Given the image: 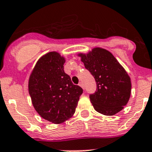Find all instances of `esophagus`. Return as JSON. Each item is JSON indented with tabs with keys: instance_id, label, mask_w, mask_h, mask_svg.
Segmentation results:
<instances>
[{
	"instance_id": "34e87169",
	"label": "esophagus",
	"mask_w": 152,
	"mask_h": 152,
	"mask_svg": "<svg viewBox=\"0 0 152 152\" xmlns=\"http://www.w3.org/2000/svg\"><path fill=\"white\" fill-rule=\"evenodd\" d=\"M79 86H80V87H82V88H83V89H84V85H83V84H82V82H80V83H79Z\"/></svg>"
}]
</instances>
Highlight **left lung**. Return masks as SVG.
I'll return each instance as SVG.
<instances>
[{
	"label": "left lung",
	"instance_id": "8db88e82",
	"mask_svg": "<svg viewBox=\"0 0 152 152\" xmlns=\"http://www.w3.org/2000/svg\"><path fill=\"white\" fill-rule=\"evenodd\" d=\"M79 56L96 80V92L90 94L95 110L104 115L119 113L128 103L131 94V79L126 71L104 48H95L87 54Z\"/></svg>",
	"mask_w": 152,
	"mask_h": 152
}]
</instances>
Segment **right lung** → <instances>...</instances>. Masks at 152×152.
Segmentation results:
<instances>
[{"mask_svg":"<svg viewBox=\"0 0 152 152\" xmlns=\"http://www.w3.org/2000/svg\"><path fill=\"white\" fill-rule=\"evenodd\" d=\"M65 62L59 53L49 52L37 61L28 81V92L36 111L56 124L73 116L83 93L65 73Z\"/></svg>","mask_w":152,"mask_h":152,"instance_id":"1","label":"right lung"}]
</instances>
